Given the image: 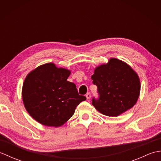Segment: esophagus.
<instances>
[{"instance_id": "34e87169", "label": "esophagus", "mask_w": 161, "mask_h": 161, "mask_svg": "<svg viewBox=\"0 0 161 161\" xmlns=\"http://www.w3.org/2000/svg\"><path fill=\"white\" fill-rule=\"evenodd\" d=\"M86 97L87 100H89V99L91 98V94H90L89 93H87V94L86 95Z\"/></svg>"}]
</instances>
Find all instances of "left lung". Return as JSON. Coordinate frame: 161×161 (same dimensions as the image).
I'll return each instance as SVG.
<instances>
[{
	"instance_id": "8db88e82",
	"label": "left lung",
	"mask_w": 161,
	"mask_h": 161,
	"mask_svg": "<svg viewBox=\"0 0 161 161\" xmlns=\"http://www.w3.org/2000/svg\"><path fill=\"white\" fill-rule=\"evenodd\" d=\"M91 79L100 95L98 100L93 98L92 104L102 114L116 117L131 108L138 100L140 78L125 61L111 58L95 68Z\"/></svg>"
}]
</instances>
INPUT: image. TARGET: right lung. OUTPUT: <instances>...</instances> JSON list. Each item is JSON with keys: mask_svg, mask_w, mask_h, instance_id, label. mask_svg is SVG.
<instances>
[{"mask_svg": "<svg viewBox=\"0 0 161 161\" xmlns=\"http://www.w3.org/2000/svg\"><path fill=\"white\" fill-rule=\"evenodd\" d=\"M70 70L47 63L27 75L22 88L24 107L32 118L47 126L64 125L77 106L86 100L78 94L74 83L67 81Z\"/></svg>", "mask_w": 161, "mask_h": 161, "instance_id": "right-lung-1", "label": "right lung"}]
</instances>
